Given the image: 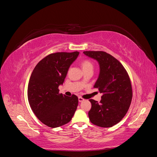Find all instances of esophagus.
<instances>
[{
  "label": "esophagus",
  "mask_w": 157,
  "mask_h": 157,
  "mask_svg": "<svg viewBox=\"0 0 157 157\" xmlns=\"http://www.w3.org/2000/svg\"><path fill=\"white\" fill-rule=\"evenodd\" d=\"M84 100V99H83L82 97H78V101L79 102H82Z\"/></svg>",
  "instance_id": "obj_1"
}]
</instances>
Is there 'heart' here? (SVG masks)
<instances>
[{"label":"heart","mask_w":157,"mask_h":157,"mask_svg":"<svg viewBox=\"0 0 157 157\" xmlns=\"http://www.w3.org/2000/svg\"><path fill=\"white\" fill-rule=\"evenodd\" d=\"M82 67L84 71L88 69H93L94 66L91 61H90L89 60H84L82 62Z\"/></svg>","instance_id":"obj_1"}]
</instances>
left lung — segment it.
Returning <instances> with one entry per match:
<instances>
[{"instance_id":"1","label":"left lung","mask_w":157,"mask_h":157,"mask_svg":"<svg viewBox=\"0 0 157 157\" xmlns=\"http://www.w3.org/2000/svg\"><path fill=\"white\" fill-rule=\"evenodd\" d=\"M83 53L98 61L100 71L94 88L103 94L99 102L89 99L92 103L90 121L98 126L111 127L119 122L129 109L132 99L129 75L120 61L105 52Z\"/></svg>"}]
</instances>
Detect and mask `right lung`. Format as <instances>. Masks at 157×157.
<instances>
[{"instance_id": "add662e5", "label": "right lung", "mask_w": 157, "mask_h": 157, "mask_svg": "<svg viewBox=\"0 0 157 157\" xmlns=\"http://www.w3.org/2000/svg\"><path fill=\"white\" fill-rule=\"evenodd\" d=\"M79 52H56L40 60L33 69L27 88L30 107L43 124L57 128L71 121L78 106V97L59 93L58 87Z\"/></svg>"}]
</instances>
